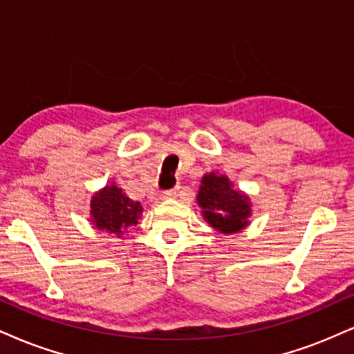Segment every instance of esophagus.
Segmentation results:
<instances>
[{
	"label": "esophagus",
	"mask_w": 354,
	"mask_h": 354,
	"mask_svg": "<svg viewBox=\"0 0 354 354\" xmlns=\"http://www.w3.org/2000/svg\"><path fill=\"white\" fill-rule=\"evenodd\" d=\"M177 195H178V187H176V189H170L167 192H164V194L160 195V198H162V200L174 198V197H177Z\"/></svg>",
	"instance_id": "obj_1"
}]
</instances>
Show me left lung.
<instances>
[{
  "label": "left lung",
  "mask_w": 354,
  "mask_h": 354,
  "mask_svg": "<svg viewBox=\"0 0 354 354\" xmlns=\"http://www.w3.org/2000/svg\"><path fill=\"white\" fill-rule=\"evenodd\" d=\"M197 205L202 216L221 234H233L250 225L252 203L250 195L234 187L226 174L208 172L200 180Z\"/></svg>",
  "instance_id": "1"
}]
</instances>
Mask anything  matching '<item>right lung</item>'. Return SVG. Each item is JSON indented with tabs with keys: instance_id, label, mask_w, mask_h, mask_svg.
Returning <instances> with one entry per match:
<instances>
[{
	"instance_id": "obj_1",
	"label": "right lung",
	"mask_w": 354,
	"mask_h": 354,
	"mask_svg": "<svg viewBox=\"0 0 354 354\" xmlns=\"http://www.w3.org/2000/svg\"><path fill=\"white\" fill-rule=\"evenodd\" d=\"M142 215V207L126 197L123 189L115 182L95 192L90 202V223L95 230L106 231L116 238H123L131 226H136Z\"/></svg>"
}]
</instances>
